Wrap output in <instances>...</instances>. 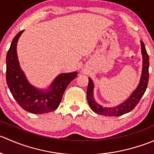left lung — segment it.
Masks as SVG:
<instances>
[{"mask_svg":"<svg viewBox=\"0 0 154 154\" xmlns=\"http://www.w3.org/2000/svg\"><path fill=\"white\" fill-rule=\"evenodd\" d=\"M141 53L142 55V70L140 81L137 88L133 91L130 97L117 106L103 107L96 102L94 97V83L88 77V85L86 91L88 105L92 111L104 116H120L130 112L139 103L147 88L149 80V57L143 42L141 41Z\"/></svg>","mask_w":154,"mask_h":154,"instance_id":"8db88e82","label":"left lung"}]
</instances>
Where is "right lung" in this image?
<instances>
[{"label":"right lung","mask_w":154,"mask_h":154,"mask_svg":"<svg viewBox=\"0 0 154 154\" xmlns=\"http://www.w3.org/2000/svg\"><path fill=\"white\" fill-rule=\"evenodd\" d=\"M23 32L15 35L7 52V83L11 94L24 110L34 114L51 112L59 106L65 90L77 77V72L59 74L47 88H38L30 84L20 67L17 55V43Z\"/></svg>","instance_id":"1"}]
</instances>
